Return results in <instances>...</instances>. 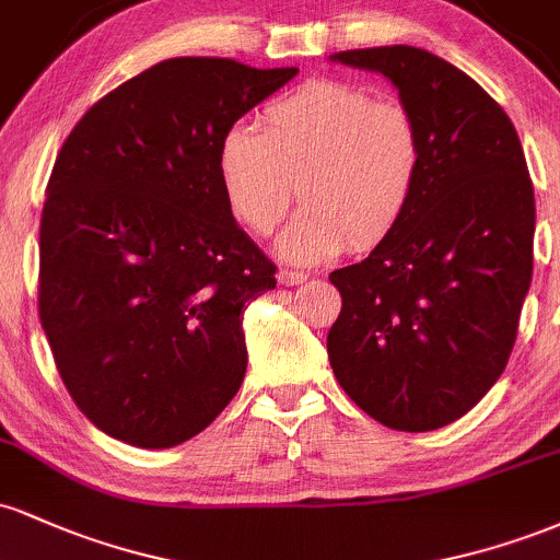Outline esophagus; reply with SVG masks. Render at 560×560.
Segmentation results:
<instances>
[{
	"label": "esophagus",
	"instance_id": "34e87169",
	"mask_svg": "<svg viewBox=\"0 0 560 560\" xmlns=\"http://www.w3.org/2000/svg\"><path fill=\"white\" fill-rule=\"evenodd\" d=\"M279 281L284 287H298L302 281H307V276L302 271H289V268H284V271H279Z\"/></svg>",
	"mask_w": 560,
	"mask_h": 560
}]
</instances>
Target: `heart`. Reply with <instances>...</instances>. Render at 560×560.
I'll list each match as a JSON object with an SVG mask.
<instances>
[{"mask_svg":"<svg viewBox=\"0 0 560 560\" xmlns=\"http://www.w3.org/2000/svg\"><path fill=\"white\" fill-rule=\"evenodd\" d=\"M421 163L413 115L342 81L305 83L262 110L260 131L231 126L218 144L223 197L255 234H271L300 189L305 205L276 244L292 262L389 236L413 202Z\"/></svg>","mask_w":560,"mask_h":560,"instance_id":"heart-1","label":"heart"}]
</instances>
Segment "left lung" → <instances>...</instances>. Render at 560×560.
<instances>
[{
    "label": "left lung",
    "mask_w": 560,
    "mask_h": 560,
    "mask_svg": "<svg viewBox=\"0 0 560 560\" xmlns=\"http://www.w3.org/2000/svg\"><path fill=\"white\" fill-rule=\"evenodd\" d=\"M397 89L423 144L402 221L329 281L342 313L326 337L342 389L371 419L432 432L468 413L503 374L532 284L535 189L503 107L427 49L329 57Z\"/></svg>",
    "instance_id": "1"
}]
</instances>
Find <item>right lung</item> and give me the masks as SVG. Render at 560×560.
Wrapping results in <instances>:
<instances>
[{
    "mask_svg": "<svg viewBox=\"0 0 560 560\" xmlns=\"http://www.w3.org/2000/svg\"><path fill=\"white\" fill-rule=\"evenodd\" d=\"M294 75L163 60L102 96L55 160L38 318L70 397L115 440L182 445L242 387V313L276 268L229 210L218 144Z\"/></svg>",
    "mask_w": 560,
    "mask_h": 560,
    "instance_id": "obj_1",
    "label": "right lung"
}]
</instances>
